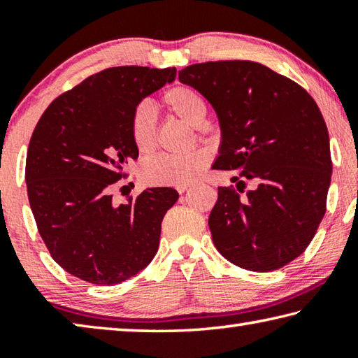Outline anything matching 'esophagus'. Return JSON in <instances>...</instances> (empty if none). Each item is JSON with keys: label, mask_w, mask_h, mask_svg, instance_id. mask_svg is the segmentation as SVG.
<instances>
[{"label": "esophagus", "mask_w": 358, "mask_h": 358, "mask_svg": "<svg viewBox=\"0 0 358 358\" xmlns=\"http://www.w3.org/2000/svg\"><path fill=\"white\" fill-rule=\"evenodd\" d=\"M187 189H189V185H183V186H177V191L180 192V194H183V192H186Z\"/></svg>", "instance_id": "esophagus-1"}]
</instances>
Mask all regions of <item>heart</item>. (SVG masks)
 <instances>
[{
  "mask_svg": "<svg viewBox=\"0 0 358 358\" xmlns=\"http://www.w3.org/2000/svg\"><path fill=\"white\" fill-rule=\"evenodd\" d=\"M161 102L169 113L199 128L208 115V102L205 96L189 85H173L161 96ZM129 134L132 143L141 155H150L157 143L156 117L147 104H138L129 117ZM211 156L207 150H196L185 156L161 155L142 166V180L155 186H183L202 177L210 164Z\"/></svg>",
  "mask_w": 358,
  "mask_h": 358,
  "instance_id": "b5f03b06",
  "label": "heart"
}]
</instances>
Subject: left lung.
I'll return each mask as SVG.
<instances>
[{"mask_svg":"<svg viewBox=\"0 0 358 358\" xmlns=\"http://www.w3.org/2000/svg\"><path fill=\"white\" fill-rule=\"evenodd\" d=\"M181 83L201 92L220 118L213 169L237 187H217L208 226L216 250L251 271H273L311 243L331 180L329 131L310 93L266 66L245 59L191 64ZM253 183L245 198V181Z\"/></svg>","mask_w":358,"mask_h":358,"instance_id":"obj_1","label":"left lung"}]
</instances>
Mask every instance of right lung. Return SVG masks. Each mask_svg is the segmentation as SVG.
I'll use <instances>...</instances> for the list:
<instances>
[{"label":"right lung","instance_id":"add662e5","mask_svg":"<svg viewBox=\"0 0 358 358\" xmlns=\"http://www.w3.org/2000/svg\"><path fill=\"white\" fill-rule=\"evenodd\" d=\"M175 76V68L143 66L96 72L52 101L36 124L25 167L29 207L50 256L76 278L110 286L155 257L178 192L148 187L117 207L110 191L138 156L132 110Z\"/></svg>","mask_w":358,"mask_h":358}]
</instances>
